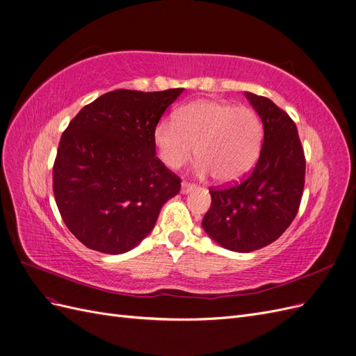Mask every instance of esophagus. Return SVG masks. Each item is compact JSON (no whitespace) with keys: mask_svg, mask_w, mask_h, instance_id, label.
Masks as SVG:
<instances>
[{"mask_svg":"<svg viewBox=\"0 0 356 356\" xmlns=\"http://www.w3.org/2000/svg\"><path fill=\"white\" fill-rule=\"evenodd\" d=\"M195 187H196V186L191 184V182L182 181V184H181V193H182V195H186V193H188L190 190H193Z\"/></svg>","mask_w":356,"mask_h":356,"instance_id":"obj_1","label":"esophagus"}]
</instances>
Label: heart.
<instances>
[{"instance_id":"1","label":"heart","mask_w":356,"mask_h":356,"mask_svg":"<svg viewBox=\"0 0 356 356\" xmlns=\"http://www.w3.org/2000/svg\"><path fill=\"white\" fill-rule=\"evenodd\" d=\"M263 124L246 106L199 99L163 118L154 129V144L161 161L179 169L195 156L197 172L218 182L241 179L260 156Z\"/></svg>"}]
</instances>
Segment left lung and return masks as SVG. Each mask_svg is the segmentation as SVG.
<instances>
[{"label": "left lung", "instance_id": "left-lung-1", "mask_svg": "<svg viewBox=\"0 0 356 356\" xmlns=\"http://www.w3.org/2000/svg\"><path fill=\"white\" fill-rule=\"evenodd\" d=\"M245 95L264 126L260 157L241 181L209 188L211 208L202 221L215 242L236 252L260 250L289 227L300 208L306 175V157L293 118L264 96Z\"/></svg>", "mask_w": 356, "mask_h": 356}]
</instances>
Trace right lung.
<instances>
[{
  "mask_svg": "<svg viewBox=\"0 0 356 356\" xmlns=\"http://www.w3.org/2000/svg\"><path fill=\"white\" fill-rule=\"evenodd\" d=\"M182 90L108 92L63 131L53 195L63 222L89 250L131 251L179 193L181 178L156 156L154 129Z\"/></svg>",
  "mask_w": 356,
  "mask_h": 356,
  "instance_id": "add662e5",
  "label": "right lung"
}]
</instances>
